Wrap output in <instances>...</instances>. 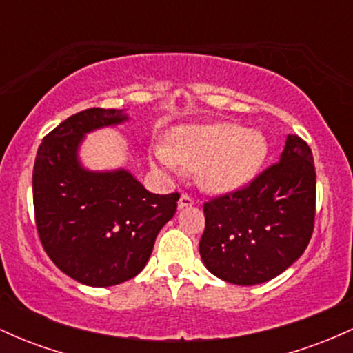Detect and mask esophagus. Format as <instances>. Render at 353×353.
Wrapping results in <instances>:
<instances>
[{
	"instance_id": "34e87169",
	"label": "esophagus",
	"mask_w": 353,
	"mask_h": 353,
	"mask_svg": "<svg viewBox=\"0 0 353 353\" xmlns=\"http://www.w3.org/2000/svg\"><path fill=\"white\" fill-rule=\"evenodd\" d=\"M194 204V199L188 194H182L179 197V202H177V205H179V209H184V208H189V205Z\"/></svg>"
}]
</instances>
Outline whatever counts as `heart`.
Wrapping results in <instances>:
<instances>
[{
	"instance_id": "b5f03b06",
	"label": "heart",
	"mask_w": 353,
	"mask_h": 353,
	"mask_svg": "<svg viewBox=\"0 0 353 353\" xmlns=\"http://www.w3.org/2000/svg\"><path fill=\"white\" fill-rule=\"evenodd\" d=\"M267 156L264 136L242 124L217 123L181 125L171 134L169 149L157 148L154 161L171 174L199 171L216 192H230L252 181Z\"/></svg>"
}]
</instances>
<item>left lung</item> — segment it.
<instances>
[{"label":"left lung","instance_id":"1","mask_svg":"<svg viewBox=\"0 0 353 353\" xmlns=\"http://www.w3.org/2000/svg\"><path fill=\"white\" fill-rule=\"evenodd\" d=\"M199 242L210 274L236 285L277 277L309 245L315 219V168L309 144L287 136L279 163L242 189L204 204Z\"/></svg>","mask_w":353,"mask_h":353}]
</instances>
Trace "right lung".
Returning <instances> with one entry per match:
<instances>
[{
    "label": "right lung",
    "instance_id": "1",
    "mask_svg": "<svg viewBox=\"0 0 353 353\" xmlns=\"http://www.w3.org/2000/svg\"><path fill=\"white\" fill-rule=\"evenodd\" d=\"M124 121L123 109H86L44 136L36 154L33 204L43 249L84 285L109 287L136 277L179 201L177 192H149L125 169L98 172L81 165L84 134Z\"/></svg>",
    "mask_w": 353,
    "mask_h": 353
}]
</instances>
